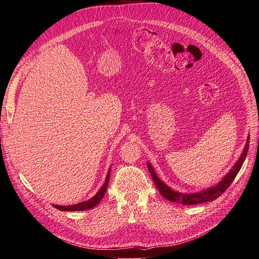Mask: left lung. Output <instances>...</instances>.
Instances as JSON below:
<instances>
[{
    "mask_svg": "<svg viewBox=\"0 0 259 259\" xmlns=\"http://www.w3.org/2000/svg\"><path fill=\"white\" fill-rule=\"evenodd\" d=\"M248 145H249V136L247 137L246 140V145L244 147V150H243L241 156L239 158V160L237 161V163L234 164L233 167L229 170V173L227 174L221 182H219L217 185L207 188V189L202 190L200 192H193V193H182V192H177L174 191L173 189L164 184L162 180L156 176L155 171L152 167V165L150 163H147V166L149 171H150L151 177L153 179V182L158 188V190L160 191V193L162 194V197L165 198L166 200L170 201V202H175L178 203V204H184V205H194V204H199V203H205V202H210L216 200L219 195H222L228 187L231 185V183L236 178V176L238 175L239 170L241 169L243 162H244L246 154L248 151Z\"/></svg>",
    "mask_w": 259,
    "mask_h": 259,
    "instance_id": "left-lung-1",
    "label": "left lung"
}]
</instances>
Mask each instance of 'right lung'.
Here are the masks:
<instances>
[{
  "mask_svg": "<svg viewBox=\"0 0 259 259\" xmlns=\"http://www.w3.org/2000/svg\"><path fill=\"white\" fill-rule=\"evenodd\" d=\"M109 176H110V169H109L108 174H107L105 184L103 185V187L100 188L99 191L95 195H94L92 199H90L88 201L81 202V203H77V204H74V205L64 206V205H55L54 204V207H56L59 210H67V211H76V210H85V209L93 208L94 206H96L98 204V203L101 201V199L104 198V195L107 191L108 184H109Z\"/></svg>",
  "mask_w": 259,
  "mask_h": 259,
  "instance_id": "right-lung-1",
  "label": "right lung"
}]
</instances>
